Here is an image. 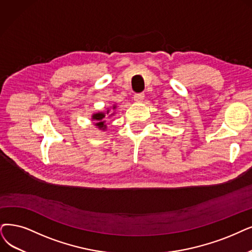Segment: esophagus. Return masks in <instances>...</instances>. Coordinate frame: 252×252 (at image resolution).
Returning a JSON list of instances; mask_svg holds the SVG:
<instances>
[{
	"mask_svg": "<svg viewBox=\"0 0 252 252\" xmlns=\"http://www.w3.org/2000/svg\"><path fill=\"white\" fill-rule=\"evenodd\" d=\"M145 98V94L144 93H137L134 95V100L136 102H142Z\"/></svg>",
	"mask_w": 252,
	"mask_h": 252,
	"instance_id": "1",
	"label": "esophagus"
}]
</instances>
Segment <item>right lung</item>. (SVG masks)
Segmentation results:
<instances>
[{
	"label": "right lung",
	"instance_id": "add662e5",
	"mask_svg": "<svg viewBox=\"0 0 252 252\" xmlns=\"http://www.w3.org/2000/svg\"><path fill=\"white\" fill-rule=\"evenodd\" d=\"M115 108H116V105L113 106V109H115ZM105 114H106V115L109 114V109L106 110V113H103V112H101V113H96V114H94V115L92 116V120L96 121L95 125H96L99 129H101V130H105V129H106L105 121H104V119H105V117H106ZM114 114H115V113L110 114V116H113Z\"/></svg>",
	"mask_w": 252,
	"mask_h": 252
}]
</instances>
